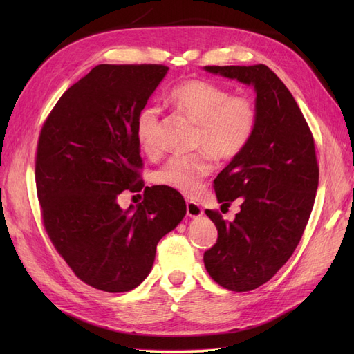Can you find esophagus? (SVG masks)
I'll return each instance as SVG.
<instances>
[{
	"label": "esophagus",
	"instance_id": "1",
	"mask_svg": "<svg viewBox=\"0 0 354 354\" xmlns=\"http://www.w3.org/2000/svg\"><path fill=\"white\" fill-rule=\"evenodd\" d=\"M186 212H187V216L190 218H198V217L203 216V209L201 208V205H198V203H195V202H187Z\"/></svg>",
	"mask_w": 354,
	"mask_h": 354
}]
</instances>
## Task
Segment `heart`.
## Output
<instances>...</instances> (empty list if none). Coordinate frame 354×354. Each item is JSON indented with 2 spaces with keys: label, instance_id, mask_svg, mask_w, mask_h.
I'll list each match as a JSON object with an SVG mask.
<instances>
[{
  "label": "heart",
  "instance_id": "b5f03b06",
  "mask_svg": "<svg viewBox=\"0 0 354 354\" xmlns=\"http://www.w3.org/2000/svg\"><path fill=\"white\" fill-rule=\"evenodd\" d=\"M169 102L194 121L199 133L196 146L217 160L236 158L250 143L257 122L254 102L246 95H232L226 88L203 80L181 82L169 93ZM159 112L145 109L137 120L138 145L149 155L159 149ZM206 153L173 155L153 174L156 185L174 189L183 195H195L203 178L211 173Z\"/></svg>",
  "mask_w": 354,
  "mask_h": 354
}]
</instances>
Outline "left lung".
Here are the masks:
<instances>
[{
	"instance_id": "1",
	"label": "left lung",
	"mask_w": 354,
	"mask_h": 354,
	"mask_svg": "<svg viewBox=\"0 0 354 354\" xmlns=\"http://www.w3.org/2000/svg\"><path fill=\"white\" fill-rule=\"evenodd\" d=\"M203 71L254 88L257 122L250 143L214 180L221 207L239 199L226 223L207 209L218 230L203 254L209 276L223 288H259L289 260L303 236L319 183L313 136L295 99L264 65L203 66Z\"/></svg>"
}]
</instances>
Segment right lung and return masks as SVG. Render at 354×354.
Segmentation results:
<instances>
[{"label": "right lung", "instance_id": "right-lung-1", "mask_svg": "<svg viewBox=\"0 0 354 354\" xmlns=\"http://www.w3.org/2000/svg\"><path fill=\"white\" fill-rule=\"evenodd\" d=\"M168 68L97 65L63 93L42 127L35 165L42 221L59 254L87 285L127 292L151 273L156 245L186 216L177 190H142L137 120Z\"/></svg>", "mask_w": 354, "mask_h": 354}]
</instances>
